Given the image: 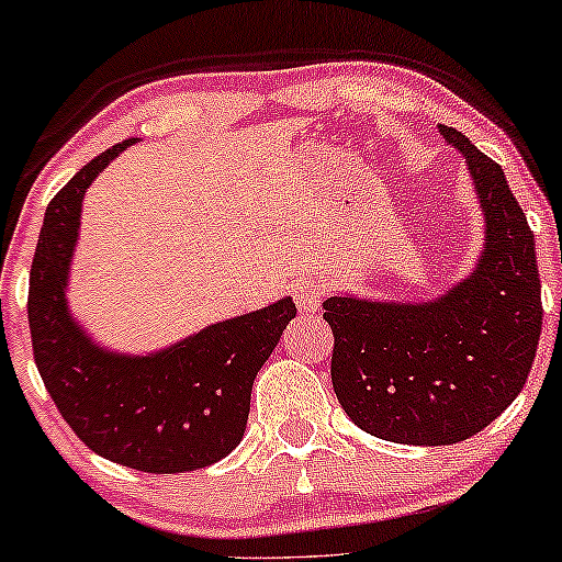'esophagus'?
<instances>
[{
  "mask_svg": "<svg viewBox=\"0 0 562 562\" xmlns=\"http://www.w3.org/2000/svg\"><path fill=\"white\" fill-rule=\"evenodd\" d=\"M291 291H294V302L302 312H314L319 306V299L325 294V283L314 276H304V279H296L291 283Z\"/></svg>",
  "mask_w": 562,
  "mask_h": 562,
  "instance_id": "34e87169",
  "label": "esophagus"
}]
</instances>
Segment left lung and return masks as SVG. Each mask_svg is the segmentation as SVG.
I'll return each mask as SVG.
<instances>
[{
  "label": "left lung",
  "mask_w": 562,
  "mask_h": 562,
  "mask_svg": "<svg viewBox=\"0 0 562 562\" xmlns=\"http://www.w3.org/2000/svg\"><path fill=\"white\" fill-rule=\"evenodd\" d=\"M440 135L465 156L486 217L471 279L435 302L322 304L337 402L363 432L402 445H452L488 427L525 389L542 333L535 235L502 166L456 127Z\"/></svg>",
  "instance_id": "left-lung-1"
}]
</instances>
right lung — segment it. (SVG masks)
Returning a JSON list of instances; mask_svg holds the SVG:
<instances>
[{"label":"right lung","instance_id":"right-lung-1","mask_svg":"<svg viewBox=\"0 0 562 562\" xmlns=\"http://www.w3.org/2000/svg\"><path fill=\"white\" fill-rule=\"evenodd\" d=\"M133 143L89 160L50 199L30 268V337L53 404L89 450L143 473H187L217 463L243 440L252 381L296 317V304L281 299L217 322L156 356L97 348L68 317L66 276L83 191Z\"/></svg>","mask_w":562,"mask_h":562}]
</instances>
